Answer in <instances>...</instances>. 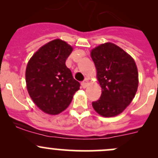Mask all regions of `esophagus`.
<instances>
[{
  "label": "esophagus",
  "instance_id": "1",
  "mask_svg": "<svg viewBox=\"0 0 158 158\" xmlns=\"http://www.w3.org/2000/svg\"><path fill=\"white\" fill-rule=\"evenodd\" d=\"M81 85H82V88H83V89L86 88V87L89 85V80H88V79H85V80L83 81V82H81Z\"/></svg>",
  "mask_w": 158,
  "mask_h": 158
}]
</instances>
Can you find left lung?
Here are the masks:
<instances>
[{
	"instance_id": "obj_1",
	"label": "left lung",
	"mask_w": 158,
	"mask_h": 158,
	"mask_svg": "<svg viewBox=\"0 0 158 158\" xmlns=\"http://www.w3.org/2000/svg\"><path fill=\"white\" fill-rule=\"evenodd\" d=\"M91 57L102 87L99 99L92 102L93 109L104 117L118 115L131 102L138 89V73L135 60L111 43L92 49Z\"/></svg>"
}]
</instances>
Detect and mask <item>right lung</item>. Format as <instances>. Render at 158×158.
Returning a JSON list of instances; mask_svg holds the SVG:
<instances>
[{
    "label": "right lung",
    "mask_w": 158,
    "mask_h": 158,
    "mask_svg": "<svg viewBox=\"0 0 158 158\" xmlns=\"http://www.w3.org/2000/svg\"><path fill=\"white\" fill-rule=\"evenodd\" d=\"M72 51L73 47L67 43L54 40L38 49L28 62L27 91L36 106L47 114L64 111L80 87L66 66Z\"/></svg>",
    "instance_id": "obj_1"
}]
</instances>
